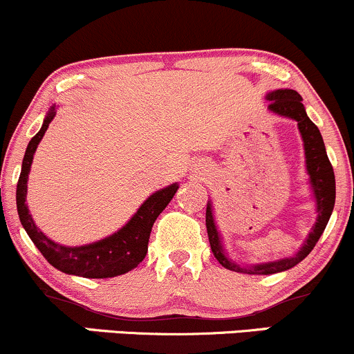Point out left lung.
Here are the masks:
<instances>
[{"instance_id": "left-lung-1", "label": "left lung", "mask_w": 354, "mask_h": 354, "mask_svg": "<svg viewBox=\"0 0 354 354\" xmlns=\"http://www.w3.org/2000/svg\"><path fill=\"white\" fill-rule=\"evenodd\" d=\"M266 100L271 101L268 104V109L274 115L291 118L298 123V129L301 133L303 143H304V158H306V171L310 174V183L313 188V194L316 200V218L315 226L311 228V233L308 234L306 241L299 248V251L290 258L278 259V261L261 263V265L253 266H241L238 263L231 261L226 256L225 250L221 245V236H219L216 230V223H214L213 208H211V201L206 206V230H208V238L211 251H213L214 258L218 259L219 265L225 266L226 270L236 271V273H248V274H273L281 273V271L290 270L303 261L311 250L315 248L324 228H326L328 221L335 208V198H336V185H335V171L333 166L328 160L326 148H324L323 136H321L318 126L308 118L306 109L303 106V98L299 96L298 91L295 89H276L266 95Z\"/></svg>"}]
</instances>
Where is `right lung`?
<instances>
[{"label": "right lung", "instance_id": "1", "mask_svg": "<svg viewBox=\"0 0 354 354\" xmlns=\"http://www.w3.org/2000/svg\"><path fill=\"white\" fill-rule=\"evenodd\" d=\"M55 115V106H51L50 113L44 118L41 129L31 138L26 153H24L21 174H19L18 186H16V206H18L19 221L35 246L48 259V263L63 273L83 276V278H115V276L128 273L145 259L148 253V241L153 223L173 200L174 193L178 191V185L173 183V185L153 193L123 228L111 236L100 239L91 245L73 248L51 241L35 225L26 206V193L28 174H30L31 163H33V154Z\"/></svg>", "mask_w": 354, "mask_h": 354}]
</instances>
